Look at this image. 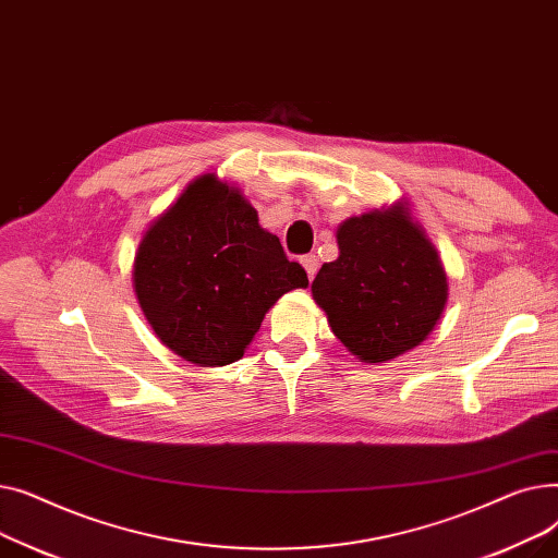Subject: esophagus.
<instances>
[{
  "mask_svg": "<svg viewBox=\"0 0 558 558\" xmlns=\"http://www.w3.org/2000/svg\"><path fill=\"white\" fill-rule=\"evenodd\" d=\"M301 264H303L305 271H307V278L312 280V278L316 276V271H318V257H316L314 253H310V255H303V257H301Z\"/></svg>",
  "mask_w": 558,
  "mask_h": 558,
  "instance_id": "obj_1",
  "label": "esophagus"
}]
</instances>
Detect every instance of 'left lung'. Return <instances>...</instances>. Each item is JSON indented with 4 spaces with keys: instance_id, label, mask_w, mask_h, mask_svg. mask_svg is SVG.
<instances>
[{
    "instance_id": "obj_1",
    "label": "left lung",
    "mask_w": 558,
    "mask_h": 558,
    "mask_svg": "<svg viewBox=\"0 0 558 558\" xmlns=\"http://www.w3.org/2000/svg\"><path fill=\"white\" fill-rule=\"evenodd\" d=\"M337 246L312 282L335 337L366 364L421 345L446 310L448 276L409 203L345 219Z\"/></svg>"
}]
</instances>
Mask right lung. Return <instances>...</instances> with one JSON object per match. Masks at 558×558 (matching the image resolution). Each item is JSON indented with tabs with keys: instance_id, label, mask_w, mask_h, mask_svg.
<instances>
[{
	"instance_id": "add662e5",
	"label": "right lung",
	"mask_w": 558,
	"mask_h": 558,
	"mask_svg": "<svg viewBox=\"0 0 558 558\" xmlns=\"http://www.w3.org/2000/svg\"><path fill=\"white\" fill-rule=\"evenodd\" d=\"M307 287L246 196L203 173L144 230L133 291L156 337L196 366L244 357L264 314Z\"/></svg>"
}]
</instances>
